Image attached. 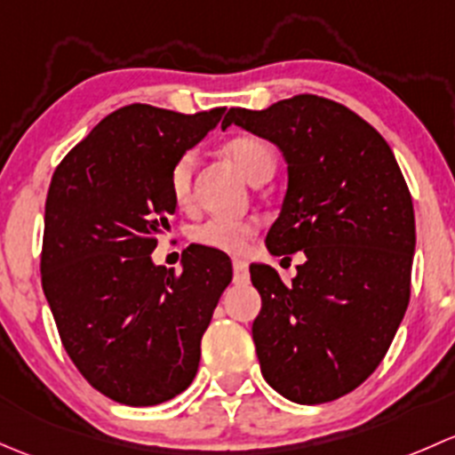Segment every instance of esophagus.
Masks as SVG:
<instances>
[{"instance_id": "esophagus-1", "label": "esophagus", "mask_w": 455, "mask_h": 455, "mask_svg": "<svg viewBox=\"0 0 455 455\" xmlns=\"http://www.w3.org/2000/svg\"><path fill=\"white\" fill-rule=\"evenodd\" d=\"M232 267H234V283L245 284L247 280H250V267H247V260L234 259Z\"/></svg>"}]
</instances>
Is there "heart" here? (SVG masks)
Instances as JSON below:
<instances>
[{"label": "heart", "instance_id": "heart-1", "mask_svg": "<svg viewBox=\"0 0 455 455\" xmlns=\"http://www.w3.org/2000/svg\"><path fill=\"white\" fill-rule=\"evenodd\" d=\"M226 156L241 168V172L250 181L271 177L275 171V151L269 142L256 138V135H236V138L228 140ZM193 153H184V156L177 157L168 171V190H171L177 208H188L193 204ZM256 229L259 226L254 221L214 217L193 229V241L210 247V250L241 254V251H245L247 243L254 236Z\"/></svg>", "mask_w": 455, "mask_h": 455}]
</instances>
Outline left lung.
Masks as SVG:
<instances>
[{"instance_id": "1", "label": "left lung", "mask_w": 455, "mask_h": 455, "mask_svg": "<svg viewBox=\"0 0 455 455\" xmlns=\"http://www.w3.org/2000/svg\"><path fill=\"white\" fill-rule=\"evenodd\" d=\"M236 124L287 159L283 210L267 234L274 256L296 254L291 284L250 265L262 308L251 326L265 381L302 405L362 386L386 357L410 302L414 205L395 153L374 126L329 98L299 93Z\"/></svg>"}]
</instances>
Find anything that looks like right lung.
Listing matches in <instances>:
<instances>
[{
  "label": "right lung",
  "instance_id": "1",
  "mask_svg": "<svg viewBox=\"0 0 455 455\" xmlns=\"http://www.w3.org/2000/svg\"><path fill=\"white\" fill-rule=\"evenodd\" d=\"M151 105L114 111L56 166L45 199L41 284L63 348L111 401L164 403L193 383L201 337L232 280L223 251L188 247L181 271L153 265L175 201L168 171L217 126Z\"/></svg>",
  "mask_w": 455,
  "mask_h": 455
}]
</instances>
